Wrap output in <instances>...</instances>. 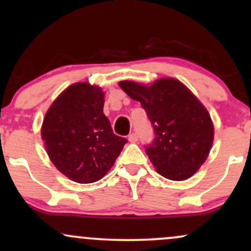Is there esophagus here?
<instances>
[{
    "mask_svg": "<svg viewBox=\"0 0 251 251\" xmlns=\"http://www.w3.org/2000/svg\"><path fill=\"white\" fill-rule=\"evenodd\" d=\"M128 142L129 143H135L138 142V135L135 133H131L128 135Z\"/></svg>",
    "mask_w": 251,
    "mask_h": 251,
    "instance_id": "obj_1",
    "label": "esophagus"
}]
</instances>
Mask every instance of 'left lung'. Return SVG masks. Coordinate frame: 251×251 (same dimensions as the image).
<instances>
[{
    "mask_svg": "<svg viewBox=\"0 0 251 251\" xmlns=\"http://www.w3.org/2000/svg\"><path fill=\"white\" fill-rule=\"evenodd\" d=\"M119 86L148 113L154 139L145 151L158 174L171 180H185L195 175L214 142L212 120L200 100L172 77L150 86L125 80Z\"/></svg>",
    "mask_w": 251,
    "mask_h": 251,
    "instance_id": "obj_1",
    "label": "left lung"
}]
</instances>
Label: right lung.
Here are the masks:
<instances>
[{"label": "right lung", "mask_w": 251, "mask_h": 251, "mask_svg": "<svg viewBox=\"0 0 251 251\" xmlns=\"http://www.w3.org/2000/svg\"><path fill=\"white\" fill-rule=\"evenodd\" d=\"M103 102L101 88L76 82L54 100L43 119L41 135L51 163L76 183L101 179L127 142L113 133Z\"/></svg>", "instance_id": "obj_1"}]
</instances>
